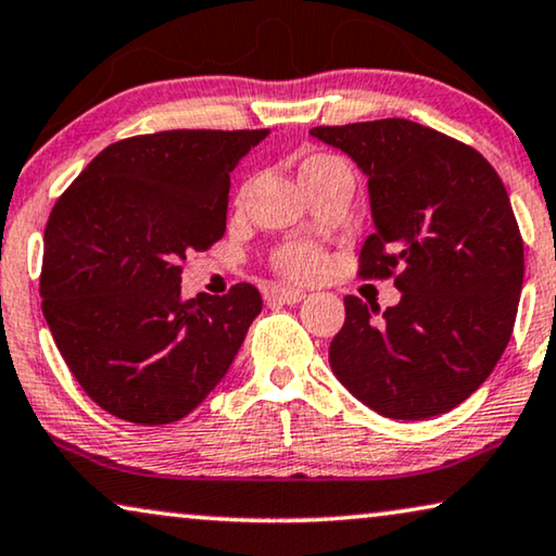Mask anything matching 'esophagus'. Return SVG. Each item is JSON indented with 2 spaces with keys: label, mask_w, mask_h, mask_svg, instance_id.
Listing matches in <instances>:
<instances>
[{
  "label": "esophagus",
  "mask_w": 556,
  "mask_h": 556,
  "mask_svg": "<svg viewBox=\"0 0 556 556\" xmlns=\"http://www.w3.org/2000/svg\"><path fill=\"white\" fill-rule=\"evenodd\" d=\"M269 302H279V304H296L304 300V292L300 289H287V287H271L267 292Z\"/></svg>",
  "instance_id": "esophagus-1"
}]
</instances>
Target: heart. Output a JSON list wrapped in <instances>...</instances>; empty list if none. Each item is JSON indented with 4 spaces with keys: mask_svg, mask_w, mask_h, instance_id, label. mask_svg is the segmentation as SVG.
<instances>
[{
    "mask_svg": "<svg viewBox=\"0 0 556 556\" xmlns=\"http://www.w3.org/2000/svg\"><path fill=\"white\" fill-rule=\"evenodd\" d=\"M327 163H340L332 155H312L302 163L300 176L307 174L312 168L327 166ZM271 269L289 281H309L319 277V271L325 269V254L323 249L309 244V241H289L281 244L275 254H271Z\"/></svg>",
    "mask_w": 556,
    "mask_h": 556,
    "instance_id": "heart-1",
    "label": "heart"
}]
</instances>
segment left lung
Wrapping results in <instances>:
<instances>
[{"label": "left lung", "instance_id": "8db88e82", "mask_svg": "<svg viewBox=\"0 0 556 556\" xmlns=\"http://www.w3.org/2000/svg\"><path fill=\"white\" fill-rule=\"evenodd\" d=\"M309 132L367 176L375 233L357 277L403 292L386 312L345 296L332 372L386 418L456 408L504 355L519 307L523 241L502 178L476 148L405 118Z\"/></svg>", "mask_w": 556, "mask_h": 556}]
</instances>
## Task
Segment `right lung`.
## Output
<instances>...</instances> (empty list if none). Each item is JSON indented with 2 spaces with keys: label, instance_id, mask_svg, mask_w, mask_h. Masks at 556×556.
<instances>
[{
  "label": "right lung",
  "instance_id": "1",
  "mask_svg": "<svg viewBox=\"0 0 556 556\" xmlns=\"http://www.w3.org/2000/svg\"><path fill=\"white\" fill-rule=\"evenodd\" d=\"M262 130H161L111 143L45 226L42 315L80 388L111 416L166 426L189 416L262 312L249 281L181 302L189 252L226 231L229 174Z\"/></svg>",
  "mask_w": 556,
  "mask_h": 556
}]
</instances>
